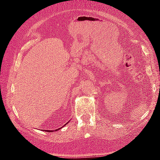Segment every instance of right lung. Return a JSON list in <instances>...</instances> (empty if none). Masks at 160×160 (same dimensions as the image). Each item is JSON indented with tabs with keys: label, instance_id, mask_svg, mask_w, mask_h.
<instances>
[{
	"label": "right lung",
	"instance_id": "add662e5",
	"mask_svg": "<svg viewBox=\"0 0 160 160\" xmlns=\"http://www.w3.org/2000/svg\"><path fill=\"white\" fill-rule=\"evenodd\" d=\"M67 123H66V124H67ZM65 125H66V124H65ZM65 125H64V126H65ZM63 126H62L61 128H59L58 129H55V130H53V131H51V130H44V131H45L46 132H53V131H58V130H59V129H61V128H63Z\"/></svg>",
	"mask_w": 160,
	"mask_h": 160
}]
</instances>
